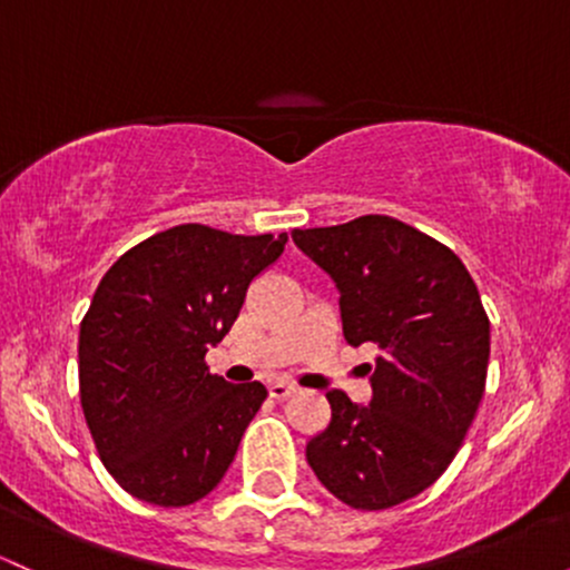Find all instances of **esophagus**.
Returning a JSON list of instances; mask_svg holds the SVG:
<instances>
[{"label":"esophagus","mask_w":570,"mask_h":570,"mask_svg":"<svg viewBox=\"0 0 570 570\" xmlns=\"http://www.w3.org/2000/svg\"><path fill=\"white\" fill-rule=\"evenodd\" d=\"M267 392H271L273 400H284L295 395L297 386L289 384V381H271V384H267Z\"/></svg>","instance_id":"34e87169"}]
</instances>
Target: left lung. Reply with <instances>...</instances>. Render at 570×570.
Here are the masks:
<instances>
[{
    "label": "left lung",
    "instance_id": "1",
    "mask_svg": "<svg viewBox=\"0 0 570 570\" xmlns=\"http://www.w3.org/2000/svg\"><path fill=\"white\" fill-rule=\"evenodd\" d=\"M292 240L335 281L343 337L381 348L367 405L330 390L333 416L305 460L352 509H390L458 454L484 395L490 318L460 256L397 218L295 229Z\"/></svg>",
    "mask_w": 570,
    "mask_h": 570
}]
</instances>
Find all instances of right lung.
Returning <instances> with one entry per match:
<instances>
[{"label": "right lung", "instance_id": "1", "mask_svg": "<svg viewBox=\"0 0 570 570\" xmlns=\"http://www.w3.org/2000/svg\"><path fill=\"white\" fill-rule=\"evenodd\" d=\"M284 246L286 233L180 224L129 248L99 281L80 322V405L129 495L178 509L224 479L267 390L210 376L205 354Z\"/></svg>", "mask_w": 570, "mask_h": 570}]
</instances>
